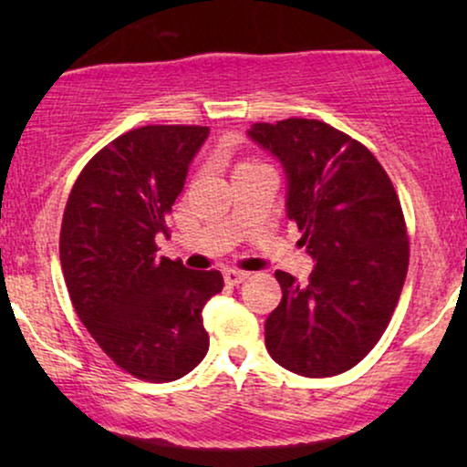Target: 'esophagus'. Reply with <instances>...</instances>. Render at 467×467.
Here are the masks:
<instances>
[{
  "label": "esophagus",
  "mask_w": 467,
  "mask_h": 467,
  "mask_svg": "<svg viewBox=\"0 0 467 467\" xmlns=\"http://www.w3.org/2000/svg\"><path fill=\"white\" fill-rule=\"evenodd\" d=\"M223 276H225V283L227 285H240V283H244V280L248 278V272H242V270H225V274H223Z\"/></svg>",
  "instance_id": "obj_1"
}]
</instances>
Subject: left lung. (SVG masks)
I'll list each match as a JSON object with an SVG mask.
<instances>
[{
  "mask_svg": "<svg viewBox=\"0 0 467 467\" xmlns=\"http://www.w3.org/2000/svg\"><path fill=\"white\" fill-rule=\"evenodd\" d=\"M254 142L283 163L286 216L317 259L308 285L276 272L283 289L265 321V348L291 372L325 379L376 347L401 296L410 244L400 197L372 152L317 119L254 123Z\"/></svg>",
  "mask_w": 467,
  "mask_h": 467,
  "instance_id": "left-lung-1",
  "label": "left lung"
}]
</instances>
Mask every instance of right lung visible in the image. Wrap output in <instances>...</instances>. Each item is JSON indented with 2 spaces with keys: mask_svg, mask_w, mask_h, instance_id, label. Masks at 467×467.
Masks as SVG:
<instances>
[{
  "mask_svg": "<svg viewBox=\"0 0 467 467\" xmlns=\"http://www.w3.org/2000/svg\"><path fill=\"white\" fill-rule=\"evenodd\" d=\"M208 138L200 125H146L104 146L76 178L59 257L82 325L120 369L149 382L182 379L208 353L202 308L219 270L157 257V234Z\"/></svg>",
  "mask_w": 467,
  "mask_h": 467,
  "instance_id": "1",
  "label": "right lung"
}]
</instances>
